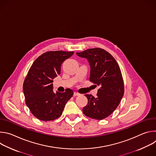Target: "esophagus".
I'll return each mask as SVG.
<instances>
[{"label":"esophagus","instance_id":"obj_1","mask_svg":"<svg viewBox=\"0 0 156 156\" xmlns=\"http://www.w3.org/2000/svg\"><path fill=\"white\" fill-rule=\"evenodd\" d=\"M73 95H74L75 96H80V93H77V92H74Z\"/></svg>","mask_w":156,"mask_h":156}]
</instances>
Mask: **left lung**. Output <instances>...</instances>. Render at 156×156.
<instances>
[{
  "label": "left lung",
  "instance_id": "1",
  "mask_svg": "<svg viewBox=\"0 0 156 156\" xmlns=\"http://www.w3.org/2000/svg\"><path fill=\"white\" fill-rule=\"evenodd\" d=\"M87 60L90 65V81L99 88L97 96L85 94L87 104L83 107V114L90 118L102 120L117 108L124 94V83L119 65L106 51L93 48L76 52Z\"/></svg>",
  "mask_w": 156,
  "mask_h": 156
}]
</instances>
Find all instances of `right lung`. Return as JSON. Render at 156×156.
Wrapping results in <instances>:
<instances>
[{
  "label": "right lung",
  "instance_id": "add662e5",
  "mask_svg": "<svg viewBox=\"0 0 156 156\" xmlns=\"http://www.w3.org/2000/svg\"><path fill=\"white\" fill-rule=\"evenodd\" d=\"M74 52L62 51L44 53L33 62L24 81L25 102L33 115L42 121H51L62 114L66 103L73 95L71 89L53 91V79L60 74L62 63Z\"/></svg>",
  "mask_w": 156,
  "mask_h": 156
}]
</instances>
